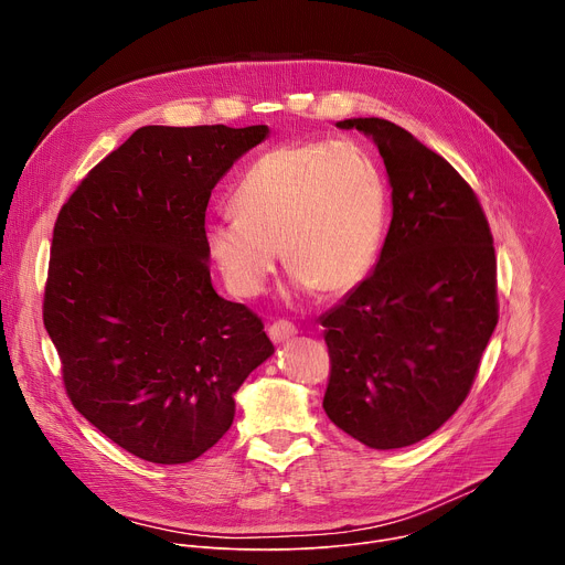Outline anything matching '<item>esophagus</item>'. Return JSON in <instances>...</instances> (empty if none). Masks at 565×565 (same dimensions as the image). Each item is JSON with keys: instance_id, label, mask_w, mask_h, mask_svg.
<instances>
[{"instance_id": "1", "label": "esophagus", "mask_w": 565, "mask_h": 565, "mask_svg": "<svg viewBox=\"0 0 565 565\" xmlns=\"http://www.w3.org/2000/svg\"><path fill=\"white\" fill-rule=\"evenodd\" d=\"M268 335H270V340L275 344H281V342H288L290 338H295L297 329H295V324H290V321L277 319V321H273V324L268 327Z\"/></svg>"}]
</instances>
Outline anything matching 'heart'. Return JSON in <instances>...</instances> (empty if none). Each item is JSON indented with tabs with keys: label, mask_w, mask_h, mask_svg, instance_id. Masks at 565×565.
I'll return each instance as SVG.
<instances>
[{
	"label": "heart",
	"mask_w": 565,
	"mask_h": 565,
	"mask_svg": "<svg viewBox=\"0 0 565 565\" xmlns=\"http://www.w3.org/2000/svg\"><path fill=\"white\" fill-rule=\"evenodd\" d=\"M234 214L205 223L203 244L236 297L264 292L277 250L297 290L338 297L373 268L386 227V185L355 140L266 151L238 181Z\"/></svg>",
	"instance_id": "obj_1"
}]
</instances>
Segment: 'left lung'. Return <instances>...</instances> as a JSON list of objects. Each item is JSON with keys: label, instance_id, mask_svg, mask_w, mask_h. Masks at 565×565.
<instances>
[{"label": "left lung", "instance_id": "obj_1", "mask_svg": "<svg viewBox=\"0 0 565 565\" xmlns=\"http://www.w3.org/2000/svg\"><path fill=\"white\" fill-rule=\"evenodd\" d=\"M338 127L377 145L393 216L375 270L319 317L324 412L371 449L409 447L462 405L497 329L494 238L467 181L407 129L382 118Z\"/></svg>", "mask_w": 565, "mask_h": 565}]
</instances>
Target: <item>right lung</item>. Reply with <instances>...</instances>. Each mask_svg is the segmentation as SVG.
<instances>
[{
  "label": "right lung",
  "instance_id": "right-lung-1",
  "mask_svg": "<svg viewBox=\"0 0 565 565\" xmlns=\"http://www.w3.org/2000/svg\"><path fill=\"white\" fill-rule=\"evenodd\" d=\"M266 125L136 129L62 205L44 327L66 395L129 454L181 465L234 420V393L273 353L264 321L216 295L203 244L214 185Z\"/></svg>",
  "mask_w": 565,
  "mask_h": 565
}]
</instances>
